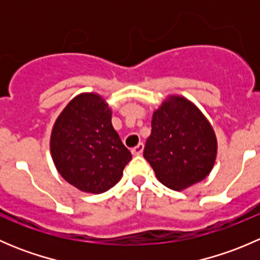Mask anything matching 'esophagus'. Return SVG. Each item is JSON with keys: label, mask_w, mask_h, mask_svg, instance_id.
<instances>
[{"label": "esophagus", "mask_w": 260, "mask_h": 260, "mask_svg": "<svg viewBox=\"0 0 260 260\" xmlns=\"http://www.w3.org/2000/svg\"><path fill=\"white\" fill-rule=\"evenodd\" d=\"M143 149H145V145H143V143H138L137 146L133 147V148L131 149V152H132L133 156H140L143 152Z\"/></svg>", "instance_id": "esophagus-1"}]
</instances>
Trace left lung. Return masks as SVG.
<instances>
[{
	"mask_svg": "<svg viewBox=\"0 0 260 260\" xmlns=\"http://www.w3.org/2000/svg\"><path fill=\"white\" fill-rule=\"evenodd\" d=\"M143 156L166 187L182 191L210 174L217 153L214 129L188 99L170 95L152 115Z\"/></svg>",
	"mask_w": 260,
	"mask_h": 260,
	"instance_id": "1",
	"label": "left lung"
}]
</instances>
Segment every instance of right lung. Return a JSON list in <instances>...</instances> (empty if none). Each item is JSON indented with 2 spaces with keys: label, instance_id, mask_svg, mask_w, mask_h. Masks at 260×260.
<instances>
[{
  "label": "right lung",
  "instance_id": "1",
  "mask_svg": "<svg viewBox=\"0 0 260 260\" xmlns=\"http://www.w3.org/2000/svg\"><path fill=\"white\" fill-rule=\"evenodd\" d=\"M50 151L62 179L89 193L113 187L132 159L112 125V109L96 93H81L62 109L52 127Z\"/></svg>",
  "mask_w": 260,
  "mask_h": 260
}]
</instances>
